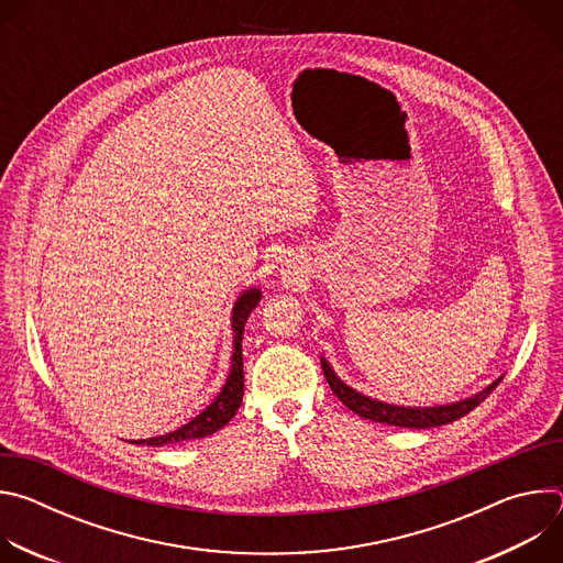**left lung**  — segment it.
I'll list each match as a JSON object with an SVG mask.
<instances>
[{
	"mask_svg": "<svg viewBox=\"0 0 563 563\" xmlns=\"http://www.w3.org/2000/svg\"><path fill=\"white\" fill-rule=\"evenodd\" d=\"M320 365H323V372H325V378H328L332 391L339 396V400L345 408H350L358 417L369 419L374 423H385V426H396V428H412V430L439 428V426H448V423L465 417L478 404H484V400L493 394V389L504 380V374H501L488 387H484V389L467 396V398L452 400V404H443V406H426V408L419 406L417 408V406L387 404V400H378V398H372V396L354 389L352 385H347L334 372L332 363L325 356H320Z\"/></svg>",
	"mask_w": 563,
	"mask_h": 563,
	"instance_id": "1",
	"label": "left lung"
}]
</instances>
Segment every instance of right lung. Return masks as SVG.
Segmentation results:
<instances>
[{"label":"right lung","mask_w":563,"mask_h":563,"mask_svg":"<svg viewBox=\"0 0 563 563\" xmlns=\"http://www.w3.org/2000/svg\"><path fill=\"white\" fill-rule=\"evenodd\" d=\"M263 291L261 287H250L245 291H240L231 307V332H233V350H231V363H229V374L220 391L211 404L196 415L191 421L180 426L174 432L151 437V439H137L131 441L135 445H153V448H163L172 443H185L194 439H205L220 428H224L238 412L240 404H243V391H245V374H243V334H245V323L250 313L256 309L261 302Z\"/></svg>","instance_id":"add662e5"}]
</instances>
